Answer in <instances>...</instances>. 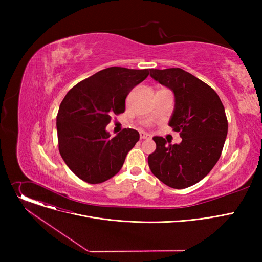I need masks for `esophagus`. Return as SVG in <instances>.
<instances>
[{"instance_id": "obj_1", "label": "esophagus", "mask_w": 262, "mask_h": 262, "mask_svg": "<svg viewBox=\"0 0 262 262\" xmlns=\"http://www.w3.org/2000/svg\"><path fill=\"white\" fill-rule=\"evenodd\" d=\"M149 135L148 134H146V133H144V132H141L140 133V139H147V138H149Z\"/></svg>"}]
</instances>
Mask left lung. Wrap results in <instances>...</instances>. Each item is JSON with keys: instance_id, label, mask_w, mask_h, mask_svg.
Listing matches in <instances>:
<instances>
[{"instance_id": "left-lung-1", "label": "left lung", "mask_w": 262, "mask_h": 262, "mask_svg": "<svg viewBox=\"0 0 262 262\" xmlns=\"http://www.w3.org/2000/svg\"><path fill=\"white\" fill-rule=\"evenodd\" d=\"M149 72L174 92L169 125L183 140L167 144L162 137H154L156 149L148 155V167L163 184L185 189L203 180L221 156L228 129L225 109L210 86L181 68L149 69Z\"/></svg>"}]
</instances>
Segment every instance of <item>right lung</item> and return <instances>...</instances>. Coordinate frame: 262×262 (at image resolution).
Returning <instances> with one entry per match:
<instances>
[{"mask_svg":"<svg viewBox=\"0 0 262 262\" xmlns=\"http://www.w3.org/2000/svg\"><path fill=\"white\" fill-rule=\"evenodd\" d=\"M148 74V69L110 67L66 94L56 118L58 148L69 169L81 181L101 184L121 170L139 133L124 128L110 138L106 126L114 115L125 112L126 96Z\"/></svg>","mask_w":262,"mask_h":262,"instance_id":"right-lung-1","label":"right lung"}]
</instances>
